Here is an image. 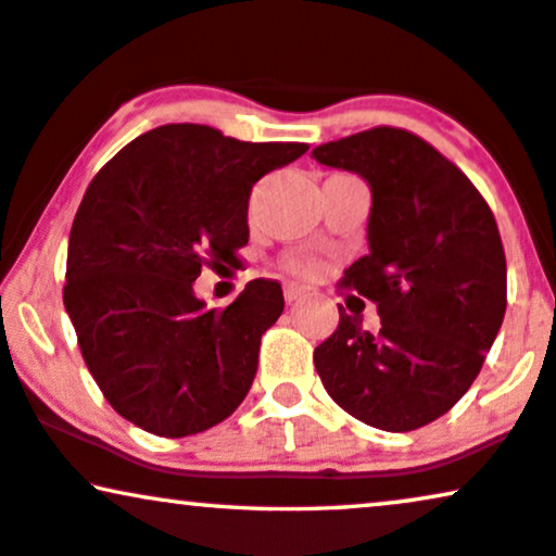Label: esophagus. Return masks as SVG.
<instances>
[{
    "label": "esophagus",
    "instance_id": "obj_1",
    "mask_svg": "<svg viewBox=\"0 0 556 556\" xmlns=\"http://www.w3.org/2000/svg\"><path fill=\"white\" fill-rule=\"evenodd\" d=\"M305 287H298V285H285V300L287 302H298L305 298Z\"/></svg>",
    "mask_w": 556,
    "mask_h": 556
}]
</instances>
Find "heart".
<instances>
[{
    "label": "heart",
    "instance_id": "1",
    "mask_svg": "<svg viewBox=\"0 0 556 556\" xmlns=\"http://www.w3.org/2000/svg\"><path fill=\"white\" fill-rule=\"evenodd\" d=\"M287 269L292 274H302V277H311V274L318 271V264L307 262V258H287Z\"/></svg>",
    "mask_w": 556,
    "mask_h": 556
}]
</instances>
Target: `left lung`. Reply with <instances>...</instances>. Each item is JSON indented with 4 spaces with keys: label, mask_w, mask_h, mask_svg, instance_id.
I'll return each mask as SVG.
<instances>
[{
    "label": "left lung",
    "mask_w": 556,
    "mask_h": 556,
    "mask_svg": "<svg viewBox=\"0 0 556 556\" xmlns=\"http://www.w3.org/2000/svg\"><path fill=\"white\" fill-rule=\"evenodd\" d=\"M371 187L369 254L341 290L371 300L379 333L339 307L315 349L323 388L349 416L382 431H416L459 403L480 375L505 315V251L493 210L416 132L379 128L313 151Z\"/></svg>",
    "instance_id": "left-lung-1"
}]
</instances>
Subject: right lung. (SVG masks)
Instances as JSON below:
<instances>
[{"label": "right lung", "mask_w": 556, "mask_h": 556, "mask_svg": "<svg viewBox=\"0 0 556 556\" xmlns=\"http://www.w3.org/2000/svg\"><path fill=\"white\" fill-rule=\"evenodd\" d=\"M305 151L174 123L130 140L91 179L68 236L63 305L91 377L130 424L181 439L243 403L282 287L254 279L207 311L192 285L205 266L236 262L251 189Z\"/></svg>", "instance_id": "right-lung-1"}]
</instances>
